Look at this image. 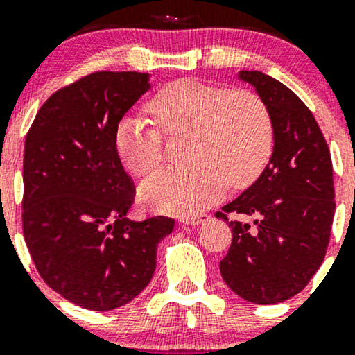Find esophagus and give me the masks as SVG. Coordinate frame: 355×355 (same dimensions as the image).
<instances>
[{
	"label": "esophagus",
	"instance_id": "34e87169",
	"mask_svg": "<svg viewBox=\"0 0 355 355\" xmlns=\"http://www.w3.org/2000/svg\"><path fill=\"white\" fill-rule=\"evenodd\" d=\"M207 218H209V215L202 214V215H197V217L185 218V220H183V223H185V225H200V223L205 222Z\"/></svg>",
	"mask_w": 355,
	"mask_h": 355
}]
</instances>
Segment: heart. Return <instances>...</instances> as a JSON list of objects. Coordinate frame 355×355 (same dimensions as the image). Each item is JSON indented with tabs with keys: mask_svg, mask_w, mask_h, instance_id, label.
<instances>
[{
	"mask_svg": "<svg viewBox=\"0 0 355 355\" xmlns=\"http://www.w3.org/2000/svg\"><path fill=\"white\" fill-rule=\"evenodd\" d=\"M148 113L162 133L189 132L190 166L164 170L140 187V200L164 214L190 215L205 210L234 187L250 183L262 172L272 152V121L263 101L247 89L183 78L158 89ZM148 121L126 115L115 130L121 165L141 178L164 158L162 135Z\"/></svg>",
	"mask_w": 355,
	"mask_h": 355,
	"instance_id": "b5f03b06",
	"label": "heart"
}]
</instances>
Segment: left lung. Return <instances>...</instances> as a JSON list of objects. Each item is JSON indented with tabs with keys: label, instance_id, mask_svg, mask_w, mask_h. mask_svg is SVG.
I'll return each mask as SVG.
<instances>
[{
	"label": "left lung",
	"instance_id": "obj_1",
	"mask_svg": "<svg viewBox=\"0 0 355 355\" xmlns=\"http://www.w3.org/2000/svg\"><path fill=\"white\" fill-rule=\"evenodd\" d=\"M255 88L274 130V152L260 177L222 207L254 216L234 220L220 274L248 302L279 304L299 294L324 262L336 202L327 141L312 112L291 88L262 71H240Z\"/></svg>",
	"mask_w": 355,
	"mask_h": 355
}]
</instances>
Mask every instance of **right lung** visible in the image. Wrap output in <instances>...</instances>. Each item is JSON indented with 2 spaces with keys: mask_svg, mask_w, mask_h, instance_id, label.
<instances>
[{
  "mask_svg": "<svg viewBox=\"0 0 355 355\" xmlns=\"http://www.w3.org/2000/svg\"><path fill=\"white\" fill-rule=\"evenodd\" d=\"M148 89V73L83 76L44 101L24 141L28 250L53 291L89 311L135 299L175 225L168 217H126L135 187L116 155L115 130Z\"/></svg>",
  "mask_w": 355,
  "mask_h": 355,
  "instance_id": "obj_1",
  "label": "right lung"
}]
</instances>
